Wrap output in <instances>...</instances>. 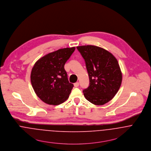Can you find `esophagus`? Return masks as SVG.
<instances>
[{
	"instance_id": "esophagus-1",
	"label": "esophagus",
	"mask_w": 151,
	"mask_h": 151,
	"mask_svg": "<svg viewBox=\"0 0 151 151\" xmlns=\"http://www.w3.org/2000/svg\"><path fill=\"white\" fill-rule=\"evenodd\" d=\"M79 86V82H76L75 83H74V86H75V87H78Z\"/></svg>"
}]
</instances>
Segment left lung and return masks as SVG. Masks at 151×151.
Returning <instances> with one entry per match:
<instances>
[{
	"mask_svg": "<svg viewBox=\"0 0 151 151\" xmlns=\"http://www.w3.org/2000/svg\"><path fill=\"white\" fill-rule=\"evenodd\" d=\"M85 63L90 85L84 89L87 100L102 105L117 93L122 81V73L116 58L108 51L93 45L78 46Z\"/></svg>",
	"mask_w": 151,
	"mask_h": 151,
	"instance_id": "left-lung-1",
	"label": "left lung"
}]
</instances>
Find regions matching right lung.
I'll use <instances>...</instances> for the list:
<instances>
[{"label": "right lung", "instance_id": "add662e5", "mask_svg": "<svg viewBox=\"0 0 151 151\" xmlns=\"http://www.w3.org/2000/svg\"><path fill=\"white\" fill-rule=\"evenodd\" d=\"M75 47L61 49L38 60L31 73V82L37 97L50 105L67 100L73 87L69 82L64 65Z\"/></svg>", "mask_w": 151, "mask_h": 151}]
</instances>
